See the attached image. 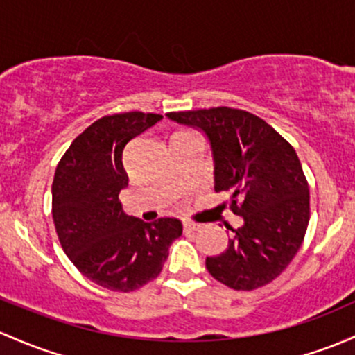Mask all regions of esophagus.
<instances>
[{
	"label": "esophagus",
	"instance_id": "34e87169",
	"mask_svg": "<svg viewBox=\"0 0 355 355\" xmlns=\"http://www.w3.org/2000/svg\"><path fill=\"white\" fill-rule=\"evenodd\" d=\"M200 229V224H196V222H190V220H184V231L185 232H196Z\"/></svg>",
	"mask_w": 355,
	"mask_h": 355
}]
</instances>
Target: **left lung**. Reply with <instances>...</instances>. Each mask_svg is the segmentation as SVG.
<instances>
[{"label": "left lung", "instance_id": "obj_1", "mask_svg": "<svg viewBox=\"0 0 355 355\" xmlns=\"http://www.w3.org/2000/svg\"><path fill=\"white\" fill-rule=\"evenodd\" d=\"M166 116L209 139L214 190L227 192L229 207L243 217L225 251L205 259L209 272L234 290L268 285L295 258L309 227V184L297 151L266 121L241 109Z\"/></svg>", "mask_w": 355, "mask_h": 355}]
</instances>
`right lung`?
Here are the masks:
<instances>
[{
	"mask_svg": "<svg viewBox=\"0 0 355 355\" xmlns=\"http://www.w3.org/2000/svg\"><path fill=\"white\" fill-rule=\"evenodd\" d=\"M153 112L104 116L77 136L58 162L52 184V216L58 241L85 278L112 291H133L162 272L182 222H143L126 216L124 146L162 121Z\"/></svg>",
	"mask_w": 355,
	"mask_h": 355,
	"instance_id": "right-lung-1",
	"label": "right lung"
}]
</instances>
